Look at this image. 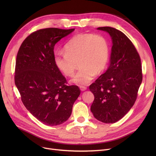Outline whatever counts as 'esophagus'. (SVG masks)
Masks as SVG:
<instances>
[{
  "instance_id": "34e87169",
  "label": "esophagus",
  "mask_w": 156,
  "mask_h": 156,
  "mask_svg": "<svg viewBox=\"0 0 156 156\" xmlns=\"http://www.w3.org/2000/svg\"><path fill=\"white\" fill-rule=\"evenodd\" d=\"M80 88L81 91H85L87 90V87H85V86H80Z\"/></svg>"
}]
</instances>
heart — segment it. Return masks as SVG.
Instances as JSON below:
<instances>
[{
    "mask_svg": "<svg viewBox=\"0 0 156 156\" xmlns=\"http://www.w3.org/2000/svg\"><path fill=\"white\" fill-rule=\"evenodd\" d=\"M110 57L108 40L100 35L79 34L66 44L64 52L57 51L54 55L55 64L64 75L72 76L80 68L73 81L80 85L89 83L95 75L104 72Z\"/></svg>",
    "mask_w": 156,
    "mask_h": 156,
    "instance_id": "heart-1",
    "label": "heart"
}]
</instances>
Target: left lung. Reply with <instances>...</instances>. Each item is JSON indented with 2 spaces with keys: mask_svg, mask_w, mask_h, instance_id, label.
Here are the masks:
<instances>
[{
  "mask_svg": "<svg viewBox=\"0 0 156 156\" xmlns=\"http://www.w3.org/2000/svg\"><path fill=\"white\" fill-rule=\"evenodd\" d=\"M98 30L108 32L112 40L110 65L89 87L94 95L90 110L105 123H114L134 105L142 81L140 57L133 43L122 32L109 27Z\"/></svg>",
  "mask_w": 156,
  "mask_h": 156,
  "instance_id": "1",
  "label": "left lung"
}]
</instances>
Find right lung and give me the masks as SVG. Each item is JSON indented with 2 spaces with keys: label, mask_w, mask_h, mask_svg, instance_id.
<instances>
[{
  "label": "right lung",
  "mask_w": 156,
  "mask_h": 156,
  "mask_svg": "<svg viewBox=\"0 0 156 156\" xmlns=\"http://www.w3.org/2000/svg\"><path fill=\"white\" fill-rule=\"evenodd\" d=\"M75 29L57 28L33 32L21 44L16 57L14 81L26 108L48 126L59 125L71 116L80 94L54 62L55 44Z\"/></svg>",
  "instance_id": "add662e5"
}]
</instances>
